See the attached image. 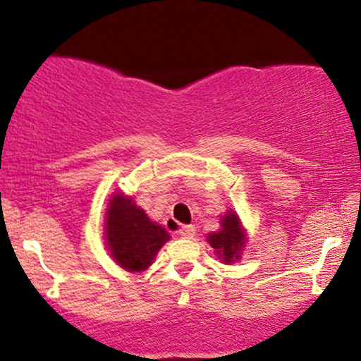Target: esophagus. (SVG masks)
I'll list each match as a JSON object with an SVG mask.
<instances>
[{"mask_svg":"<svg viewBox=\"0 0 361 361\" xmlns=\"http://www.w3.org/2000/svg\"><path fill=\"white\" fill-rule=\"evenodd\" d=\"M196 233V228L193 225H183L180 228L181 238H193Z\"/></svg>","mask_w":361,"mask_h":361,"instance_id":"34e87169","label":"esophagus"}]
</instances>
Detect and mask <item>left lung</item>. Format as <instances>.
Returning <instances> with one entry per match:
<instances>
[{
  "label": "left lung",
  "mask_w": 361,
  "mask_h": 361,
  "mask_svg": "<svg viewBox=\"0 0 361 361\" xmlns=\"http://www.w3.org/2000/svg\"><path fill=\"white\" fill-rule=\"evenodd\" d=\"M208 243L216 250L225 263H233L240 258L245 243V233L235 213H228L221 220V230L208 236Z\"/></svg>",
  "instance_id": "1"
}]
</instances>
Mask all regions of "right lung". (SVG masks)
Listing matches in <instances>:
<instances>
[{"label": "right lung", "instance_id": "add662e5", "mask_svg": "<svg viewBox=\"0 0 361 361\" xmlns=\"http://www.w3.org/2000/svg\"><path fill=\"white\" fill-rule=\"evenodd\" d=\"M106 240L111 257L120 267L128 271H143L170 235L130 198L115 195L106 213Z\"/></svg>", "mask_w": 361, "mask_h": 361}]
</instances>
